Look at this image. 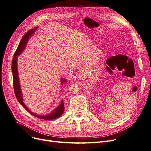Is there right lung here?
I'll list each match as a JSON object with an SVG mask.
<instances>
[{
	"label": "right lung",
	"instance_id": "obj_1",
	"mask_svg": "<svg viewBox=\"0 0 151 151\" xmlns=\"http://www.w3.org/2000/svg\"><path fill=\"white\" fill-rule=\"evenodd\" d=\"M38 27H35L34 29H32L29 30V31L23 36V38H22L20 43L19 45V46H18L17 49L14 54V56L12 59V75H13V83H14V92L16 96V98L17 100L19 101V103L25 108L26 110L29 112L30 114H32V115L37 117L38 118H41L43 119H46V120H52L56 119L59 117L61 116L62 115L63 113L64 112V102L62 100L61 103L58 106L55 108L51 113L46 114V115L43 116V115H39V114H36L32 112L31 111H29L28 108L25 105L23 100V97H22V90H21V87L20 85V82H19V74H18V69H17V56H19L22 52L25 50V46L27 45V42L29 40V38L32 37V36L33 35L37 29ZM67 82V80L63 79L62 78L61 80V85H63V83L64 82Z\"/></svg>",
	"mask_w": 151,
	"mask_h": 151
}]
</instances>
